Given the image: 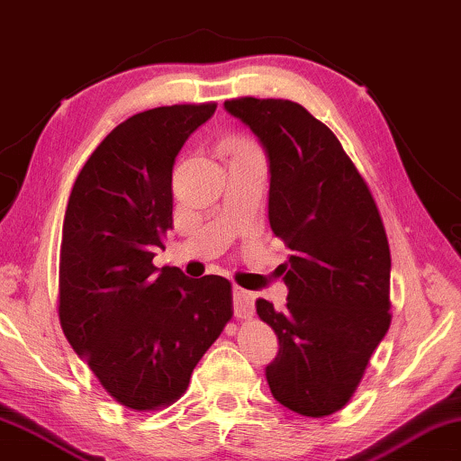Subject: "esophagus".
Instances as JSON below:
<instances>
[{"label":"esophagus","instance_id":"esophagus-1","mask_svg":"<svg viewBox=\"0 0 461 461\" xmlns=\"http://www.w3.org/2000/svg\"><path fill=\"white\" fill-rule=\"evenodd\" d=\"M254 306V294L244 287L233 285V312L238 319H249Z\"/></svg>","mask_w":461,"mask_h":461}]
</instances>
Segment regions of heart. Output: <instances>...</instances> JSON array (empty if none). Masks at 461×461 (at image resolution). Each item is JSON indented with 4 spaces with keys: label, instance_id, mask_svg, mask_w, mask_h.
Segmentation results:
<instances>
[{
    "label": "heart",
    "instance_id": "1",
    "mask_svg": "<svg viewBox=\"0 0 461 461\" xmlns=\"http://www.w3.org/2000/svg\"><path fill=\"white\" fill-rule=\"evenodd\" d=\"M225 147H228L230 155L231 153H244V150H258L257 144L250 142V140H246V139H231V140H228V144H225Z\"/></svg>",
    "mask_w": 461,
    "mask_h": 461
}]
</instances>
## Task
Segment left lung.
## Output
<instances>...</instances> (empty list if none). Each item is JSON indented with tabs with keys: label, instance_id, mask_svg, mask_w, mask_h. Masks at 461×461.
<instances>
[{
	"label": "left lung",
	"instance_id": "8db88e82",
	"mask_svg": "<svg viewBox=\"0 0 461 461\" xmlns=\"http://www.w3.org/2000/svg\"><path fill=\"white\" fill-rule=\"evenodd\" d=\"M269 157V223L292 250L287 304L257 300L279 339L267 383L281 406L325 418L352 400L391 325L387 233L370 190L325 123L287 99L225 101Z\"/></svg>",
	"mask_w": 461,
	"mask_h": 461
}]
</instances>
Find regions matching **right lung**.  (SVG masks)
<instances>
[{
	"instance_id": "add662e5",
	"label": "right lung",
	"mask_w": 461,
	"mask_h": 461,
	"mask_svg": "<svg viewBox=\"0 0 461 461\" xmlns=\"http://www.w3.org/2000/svg\"><path fill=\"white\" fill-rule=\"evenodd\" d=\"M217 103L155 107L109 132L74 182L59 249L58 314L66 339L122 406L180 400L231 321V284L153 265L174 228L171 171Z\"/></svg>"
}]
</instances>
